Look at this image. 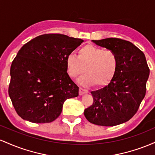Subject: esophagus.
<instances>
[{
  "instance_id": "obj_1",
  "label": "esophagus",
  "mask_w": 155,
  "mask_h": 155,
  "mask_svg": "<svg viewBox=\"0 0 155 155\" xmlns=\"http://www.w3.org/2000/svg\"><path fill=\"white\" fill-rule=\"evenodd\" d=\"M87 90H85V89H84L82 87L79 88V95H83V94L84 93H87Z\"/></svg>"
}]
</instances>
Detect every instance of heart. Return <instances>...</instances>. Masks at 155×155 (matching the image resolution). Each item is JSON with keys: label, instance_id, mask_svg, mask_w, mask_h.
<instances>
[{"label": "heart", "instance_id": "b5f03b06", "mask_svg": "<svg viewBox=\"0 0 155 155\" xmlns=\"http://www.w3.org/2000/svg\"><path fill=\"white\" fill-rule=\"evenodd\" d=\"M118 67V58L114 51L104 50L93 45H86L78 51V58L70 54L66 58V69L72 78L87 73L79 81L88 86H103L111 81Z\"/></svg>", "mask_w": 155, "mask_h": 155}]
</instances>
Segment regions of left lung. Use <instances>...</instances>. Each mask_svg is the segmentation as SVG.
Segmentation results:
<instances>
[{"label": "left lung", "mask_w": 155, "mask_h": 155, "mask_svg": "<svg viewBox=\"0 0 155 155\" xmlns=\"http://www.w3.org/2000/svg\"><path fill=\"white\" fill-rule=\"evenodd\" d=\"M100 47L114 51L118 67L110 83L91 92L93 104L84 110L89 122L101 126H115L136 114L147 91L149 68L145 55L134 44L117 38L92 40Z\"/></svg>", "instance_id": "1"}]
</instances>
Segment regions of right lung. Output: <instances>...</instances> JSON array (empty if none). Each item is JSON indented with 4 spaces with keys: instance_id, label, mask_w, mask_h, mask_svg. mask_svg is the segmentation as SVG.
Segmentation results:
<instances>
[{
    "instance_id": "obj_1",
    "label": "right lung",
    "mask_w": 155,
    "mask_h": 155,
    "mask_svg": "<svg viewBox=\"0 0 155 155\" xmlns=\"http://www.w3.org/2000/svg\"><path fill=\"white\" fill-rule=\"evenodd\" d=\"M83 41L49 33L19 49L11 65L8 95L21 118L33 123L53 122L65 101L79 95V87L67 73L66 58Z\"/></svg>"
}]
</instances>
